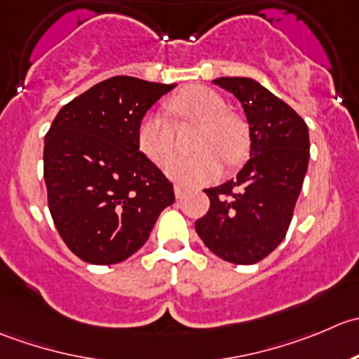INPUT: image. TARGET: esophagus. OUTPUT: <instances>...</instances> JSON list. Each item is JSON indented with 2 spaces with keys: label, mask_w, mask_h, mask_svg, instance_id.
I'll return each instance as SVG.
<instances>
[{
  "label": "esophagus",
  "mask_w": 359,
  "mask_h": 359,
  "mask_svg": "<svg viewBox=\"0 0 359 359\" xmlns=\"http://www.w3.org/2000/svg\"><path fill=\"white\" fill-rule=\"evenodd\" d=\"M175 195H176V197H178V198H181V197H183V195H184V188L181 187V184H175Z\"/></svg>",
  "instance_id": "esophagus-1"
}]
</instances>
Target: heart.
<instances>
[{
  "label": "heart",
  "instance_id": "b5f03b06",
  "mask_svg": "<svg viewBox=\"0 0 359 359\" xmlns=\"http://www.w3.org/2000/svg\"><path fill=\"white\" fill-rule=\"evenodd\" d=\"M169 109L181 122L201 126L195 155H175L165 163L169 178L183 187H201L222 175L225 164H236L248 148V127L216 90L202 85L183 88L169 101ZM137 147L144 157L161 165L175 150V127L158 113H147L137 126Z\"/></svg>",
  "mask_w": 359,
  "mask_h": 359
}]
</instances>
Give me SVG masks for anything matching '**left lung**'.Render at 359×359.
I'll use <instances>...</instances> for the list:
<instances>
[{"label": "left lung", "mask_w": 359, "mask_h": 359, "mask_svg": "<svg viewBox=\"0 0 359 359\" xmlns=\"http://www.w3.org/2000/svg\"><path fill=\"white\" fill-rule=\"evenodd\" d=\"M250 123V161L237 178L208 188L211 205L195 222L205 246L226 262L251 265L285 239L309 164V130L292 106L251 78L225 76Z\"/></svg>", "instance_id": "8db88e82"}]
</instances>
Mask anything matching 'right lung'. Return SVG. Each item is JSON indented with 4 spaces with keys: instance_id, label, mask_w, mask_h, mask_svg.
Segmentation results:
<instances>
[{
    "instance_id": "right-lung-1",
    "label": "right lung",
    "mask_w": 359,
    "mask_h": 359,
    "mask_svg": "<svg viewBox=\"0 0 359 359\" xmlns=\"http://www.w3.org/2000/svg\"><path fill=\"white\" fill-rule=\"evenodd\" d=\"M175 85L113 76L64 104L45 136L48 209L66 246L87 264L136 253L175 188L137 147V126Z\"/></svg>"
}]
</instances>
